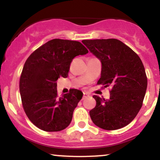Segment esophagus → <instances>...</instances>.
Listing matches in <instances>:
<instances>
[{"mask_svg":"<svg viewBox=\"0 0 160 160\" xmlns=\"http://www.w3.org/2000/svg\"><path fill=\"white\" fill-rule=\"evenodd\" d=\"M87 97H89L88 94L84 92V94H83V99H85V98H87Z\"/></svg>","mask_w":160,"mask_h":160,"instance_id":"34e87169","label":"esophagus"}]
</instances>
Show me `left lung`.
Segmentation results:
<instances>
[{"label": "left lung", "instance_id": "8db88e82", "mask_svg": "<svg viewBox=\"0 0 160 160\" xmlns=\"http://www.w3.org/2000/svg\"><path fill=\"white\" fill-rule=\"evenodd\" d=\"M82 43L101 62L98 84L111 87L110 98L97 95L95 108L89 111L93 123L114 130L130 123L139 112L147 89V77L138 55L115 38L84 40Z\"/></svg>", "mask_w": 160, "mask_h": 160}]
</instances>
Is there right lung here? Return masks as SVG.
Segmentation results:
<instances>
[{
  "instance_id": "add662e5",
  "label": "right lung",
  "mask_w": 160,
  "mask_h": 160,
  "mask_svg": "<svg viewBox=\"0 0 160 160\" xmlns=\"http://www.w3.org/2000/svg\"><path fill=\"white\" fill-rule=\"evenodd\" d=\"M87 53L88 50L78 41L55 38L35 50L27 59L19 80V92L26 115L37 128L58 132L71 123L83 93L72 89L60 97L57 81L68 76L75 57Z\"/></svg>"
}]
</instances>
